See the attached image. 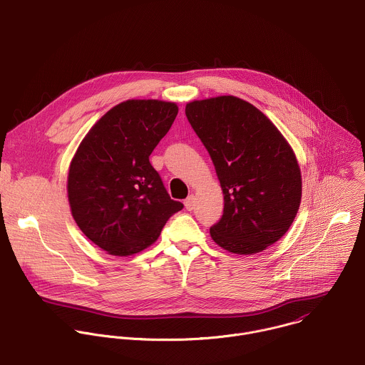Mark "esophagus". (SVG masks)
<instances>
[{
  "mask_svg": "<svg viewBox=\"0 0 365 365\" xmlns=\"http://www.w3.org/2000/svg\"><path fill=\"white\" fill-rule=\"evenodd\" d=\"M185 207H186V210H193V207H195V196L193 195H190L186 200H185Z\"/></svg>",
  "mask_w": 365,
  "mask_h": 365,
  "instance_id": "1",
  "label": "esophagus"
}]
</instances>
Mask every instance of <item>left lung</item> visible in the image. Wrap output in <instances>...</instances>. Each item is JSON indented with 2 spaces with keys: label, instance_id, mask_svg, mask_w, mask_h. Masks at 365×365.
I'll list each match as a JSON object with an SVG mask.
<instances>
[{
  "label": "left lung",
  "instance_id": "obj_1",
  "mask_svg": "<svg viewBox=\"0 0 365 365\" xmlns=\"http://www.w3.org/2000/svg\"><path fill=\"white\" fill-rule=\"evenodd\" d=\"M185 112L225 195L212 239L236 255L259 253L276 243L302 200V173L287 140L264 113L236 96L193 101Z\"/></svg>",
  "mask_w": 365,
  "mask_h": 365
}]
</instances>
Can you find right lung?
Wrapping results in <instances>:
<instances>
[{
    "label": "right lung",
    "mask_w": 365,
    "mask_h": 365,
    "mask_svg": "<svg viewBox=\"0 0 365 365\" xmlns=\"http://www.w3.org/2000/svg\"><path fill=\"white\" fill-rule=\"evenodd\" d=\"M178 105L130 99L108 110L81 142L68 173V200L82 233L113 256L155 243L172 200L149 156L170 129Z\"/></svg>",
    "instance_id": "obj_1"
}]
</instances>
